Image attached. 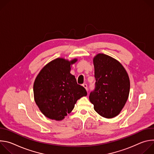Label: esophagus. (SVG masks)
Instances as JSON below:
<instances>
[{
    "label": "esophagus",
    "instance_id": "esophagus-1",
    "mask_svg": "<svg viewBox=\"0 0 154 154\" xmlns=\"http://www.w3.org/2000/svg\"><path fill=\"white\" fill-rule=\"evenodd\" d=\"M83 86L86 89V91L88 90V88H87L88 86H87V85H86V83H84V84H83Z\"/></svg>",
    "mask_w": 154,
    "mask_h": 154
}]
</instances>
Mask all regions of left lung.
I'll list each match as a JSON object with an SVG mask.
<instances>
[{
	"label": "left lung",
	"mask_w": 154,
	"mask_h": 154,
	"mask_svg": "<svg viewBox=\"0 0 154 154\" xmlns=\"http://www.w3.org/2000/svg\"><path fill=\"white\" fill-rule=\"evenodd\" d=\"M96 87L90 94L94 110L105 118L118 116L129 95L130 79L122 64L104 54L93 58Z\"/></svg>",
	"instance_id": "left-lung-1"
}]
</instances>
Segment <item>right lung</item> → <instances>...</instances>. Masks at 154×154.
Wrapping results in <instances>:
<instances>
[{
  "label": "right lung",
  "mask_w": 154,
  "mask_h": 154,
  "mask_svg": "<svg viewBox=\"0 0 154 154\" xmlns=\"http://www.w3.org/2000/svg\"><path fill=\"white\" fill-rule=\"evenodd\" d=\"M77 58L70 61L57 58L46 64L36 76L33 84L36 104L48 118L61 121L74 108L78 99L86 96L84 88L78 85L70 73Z\"/></svg>",
  "instance_id": "right-lung-1"
}]
</instances>
